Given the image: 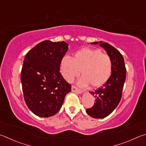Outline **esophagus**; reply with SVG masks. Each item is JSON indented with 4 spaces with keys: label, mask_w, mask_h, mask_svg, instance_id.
Wrapping results in <instances>:
<instances>
[{
    "label": "esophagus",
    "mask_w": 146,
    "mask_h": 146,
    "mask_svg": "<svg viewBox=\"0 0 146 146\" xmlns=\"http://www.w3.org/2000/svg\"><path fill=\"white\" fill-rule=\"evenodd\" d=\"M71 91H72V92H76V93H78V94H82V91H81L80 89H78L77 87H76L75 86H74L71 87Z\"/></svg>",
    "instance_id": "34e87169"
}]
</instances>
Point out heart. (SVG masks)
<instances>
[{
    "label": "heart",
    "mask_w": 146,
    "mask_h": 146,
    "mask_svg": "<svg viewBox=\"0 0 146 146\" xmlns=\"http://www.w3.org/2000/svg\"><path fill=\"white\" fill-rule=\"evenodd\" d=\"M60 73L68 82H72L82 75L77 82L80 87L91 84L94 88L104 85L110 78L112 71V62L107 54L100 49L84 48L76 52L73 58L64 56L60 64Z\"/></svg>",
    "instance_id": "b5f03b06"
}]
</instances>
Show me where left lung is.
<instances>
[{
    "mask_svg": "<svg viewBox=\"0 0 146 146\" xmlns=\"http://www.w3.org/2000/svg\"><path fill=\"white\" fill-rule=\"evenodd\" d=\"M91 44H100V46L107 52L112 62V71L110 78L101 88L94 92H90L96 98V100L93 107L86 109L87 113L91 117L103 119L110 115L120 102L126 70L123 55L114 47L103 41L93 42Z\"/></svg>",
    "mask_w": 146,
    "mask_h": 146,
    "instance_id": "1",
    "label": "left lung"
}]
</instances>
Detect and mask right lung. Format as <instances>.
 <instances>
[{"label":"right lung","mask_w":146,"mask_h":146,"mask_svg":"<svg viewBox=\"0 0 146 146\" xmlns=\"http://www.w3.org/2000/svg\"><path fill=\"white\" fill-rule=\"evenodd\" d=\"M68 50L64 41H42L25 57L21 82L25 102L34 114L41 117L55 115L61 108L71 85L60 73V64Z\"/></svg>","instance_id":"obj_1"}]
</instances>
